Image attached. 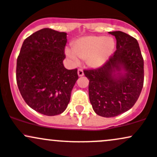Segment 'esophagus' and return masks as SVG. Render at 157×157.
Returning <instances> with one entry per match:
<instances>
[{
    "mask_svg": "<svg viewBox=\"0 0 157 157\" xmlns=\"http://www.w3.org/2000/svg\"><path fill=\"white\" fill-rule=\"evenodd\" d=\"M78 75L79 77L83 76V75H84V72H83V70H82V69H78Z\"/></svg>",
    "mask_w": 157,
    "mask_h": 157,
    "instance_id": "obj_1",
    "label": "esophagus"
}]
</instances>
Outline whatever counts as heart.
<instances>
[{
	"mask_svg": "<svg viewBox=\"0 0 157 157\" xmlns=\"http://www.w3.org/2000/svg\"><path fill=\"white\" fill-rule=\"evenodd\" d=\"M115 47V42L112 37L103 36H87L74 42L72 49L67 48L66 55L75 65L79 63V58L86 60L89 67H99L103 65L111 57Z\"/></svg>",
	"mask_w": 157,
	"mask_h": 157,
	"instance_id": "1",
	"label": "heart"
}]
</instances>
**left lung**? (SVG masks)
Here are the masks:
<instances>
[{
    "instance_id": "left-lung-1",
    "label": "left lung",
    "mask_w": 157,
    "mask_h": 157,
    "mask_svg": "<svg viewBox=\"0 0 157 157\" xmlns=\"http://www.w3.org/2000/svg\"><path fill=\"white\" fill-rule=\"evenodd\" d=\"M109 33L115 36L117 50L102 67L84 71L93 109L105 117L129 110L144 84V60L137 40L122 31Z\"/></svg>"
}]
</instances>
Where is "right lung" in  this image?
Returning <instances> with one entry per match:
<instances>
[{
	"label": "right lung",
	"mask_w": 157,
	"mask_h": 157,
	"mask_svg": "<svg viewBox=\"0 0 157 157\" xmlns=\"http://www.w3.org/2000/svg\"><path fill=\"white\" fill-rule=\"evenodd\" d=\"M67 41L65 32L43 28L25 39L17 58L21 95L31 109L47 116L64 112L78 78L77 69L63 66Z\"/></svg>",
	"instance_id": "right-lung-1"
}]
</instances>
